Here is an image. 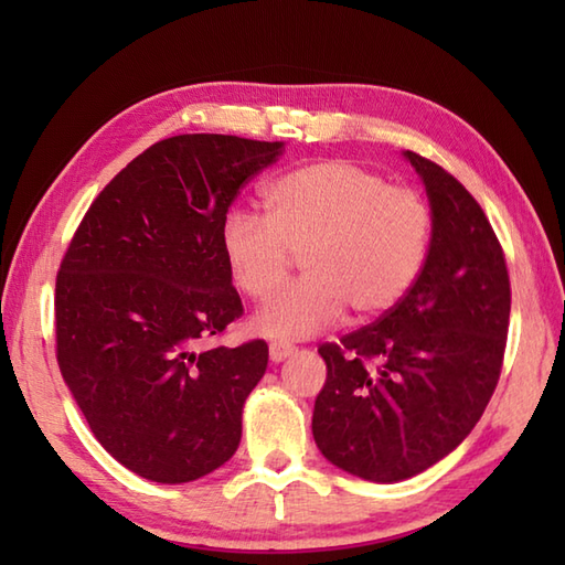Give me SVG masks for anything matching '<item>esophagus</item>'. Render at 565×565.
<instances>
[{
	"mask_svg": "<svg viewBox=\"0 0 565 565\" xmlns=\"http://www.w3.org/2000/svg\"><path fill=\"white\" fill-rule=\"evenodd\" d=\"M294 352H296L294 344H286V342H271V344H269L271 362H284V359L291 356Z\"/></svg>",
	"mask_w": 565,
	"mask_h": 565,
	"instance_id": "1",
	"label": "esophagus"
}]
</instances>
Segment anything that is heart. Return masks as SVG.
I'll return each instance as SVG.
<instances>
[{
    "mask_svg": "<svg viewBox=\"0 0 565 565\" xmlns=\"http://www.w3.org/2000/svg\"><path fill=\"white\" fill-rule=\"evenodd\" d=\"M267 215L231 211L221 249L237 291L269 296L301 255L303 279L276 291L252 326L276 340H303L354 318L391 310L423 271L431 211L415 189L393 186L350 160L286 172L264 191Z\"/></svg>",
    "mask_w": 565,
    "mask_h": 565,
    "instance_id": "heart-1",
    "label": "heart"
}]
</instances>
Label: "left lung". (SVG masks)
I'll use <instances>...</instances> for the list:
<instances>
[{"mask_svg":"<svg viewBox=\"0 0 565 565\" xmlns=\"http://www.w3.org/2000/svg\"><path fill=\"white\" fill-rule=\"evenodd\" d=\"M405 158L431 206L423 271L376 322L318 347V449L374 483L423 473L468 437L498 386L510 326L505 252L481 203L437 162Z\"/></svg>","mask_w":565,"mask_h":565,"instance_id":"obj_1","label":"left lung"}]
</instances>
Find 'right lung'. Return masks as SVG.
<instances>
[{"label":"right lung","instance_id":"obj_1","mask_svg":"<svg viewBox=\"0 0 565 565\" xmlns=\"http://www.w3.org/2000/svg\"><path fill=\"white\" fill-rule=\"evenodd\" d=\"M284 142L186 134L154 142L92 201L55 279V356L118 463L154 483L223 466L269 347H206L243 301L221 225Z\"/></svg>","mask_w":565,"mask_h":565}]
</instances>
